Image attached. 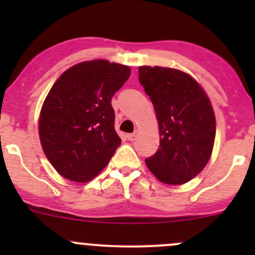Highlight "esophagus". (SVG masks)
<instances>
[{
	"instance_id": "34e87169",
	"label": "esophagus",
	"mask_w": 255,
	"mask_h": 255,
	"mask_svg": "<svg viewBox=\"0 0 255 255\" xmlns=\"http://www.w3.org/2000/svg\"><path fill=\"white\" fill-rule=\"evenodd\" d=\"M127 138L129 140H135L138 138V130H134L133 133H129V134L127 135Z\"/></svg>"
}]
</instances>
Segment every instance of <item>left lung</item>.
I'll list each match as a JSON object with an SVG mask.
<instances>
[{
    "instance_id": "obj_1",
    "label": "left lung",
    "mask_w": 255,
    "mask_h": 255,
    "mask_svg": "<svg viewBox=\"0 0 255 255\" xmlns=\"http://www.w3.org/2000/svg\"><path fill=\"white\" fill-rule=\"evenodd\" d=\"M139 82L150 97L160 144L146 166L164 184L190 181L206 166L216 135V120L206 92L186 73L139 66Z\"/></svg>"
}]
</instances>
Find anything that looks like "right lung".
Here are the masks:
<instances>
[{
	"mask_svg": "<svg viewBox=\"0 0 255 255\" xmlns=\"http://www.w3.org/2000/svg\"><path fill=\"white\" fill-rule=\"evenodd\" d=\"M130 69L107 60L84 61L56 80L43 104V151L65 179L87 182L99 175L120 146L111 100Z\"/></svg>",
	"mask_w": 255,
	"mask_h": 255,
	"instance_id": "obj_1",
	"label": "right lung"
}]
</instances>
